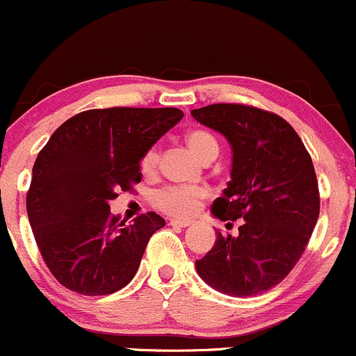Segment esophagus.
<instances>
[{
	"instance_id": "obj_1",
	"label": "esophagus",
	"mask_w": 356,
	"mask_h": 356,
	"mask_svg": "<svg viewBox=\"0 0 356 356\" xmlns=\"http://www.w3.org/2000/svg\"><path fill=\"white\" fill-rule=\"evenodd\" d=\"M170 225H174V227H189V225H191V220H181V218H172Z\"/></svg>"
}]
</instances>
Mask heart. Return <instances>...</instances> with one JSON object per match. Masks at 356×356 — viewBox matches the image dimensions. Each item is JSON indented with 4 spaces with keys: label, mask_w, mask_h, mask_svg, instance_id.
I'll return each instance as SVG.
<instances>
[{
    "label": "heart",
    "mask_w": 356,
    "mask_h": 356,
    "mask_svg": "<svg viewBox=\"0 0 356 356\" xmlns=\"http://www.w3.org/2000/svg\"><path fill=\"white\" fill-rule=\"evenodd\" d=\"M189 149L200 158L201 161L213 160L218 155V143L213 136L203 129H195L186 136ZM158 149L152 148L141 161V170L146 175L155 174L158 167ZM207 198V189L203 188H181V186H167L158 189L153 196V203L158 210L165 211L174 217H191L203 200Z\"/></svg>",
    "instance_id": "heart-1"
}]
</instances>
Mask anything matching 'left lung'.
I'll return each mask as SVG.
<instances>
[{
    "instance_id": "1",
    "label": "left lung",
    "mask_w": 356,
    "mask_h": 356,
    "mask_svg": "<svg viewBox=\"0 0 356 356\" xmlns=\"http://www.w3.org/2000/svg\"><path fill=\"white\" fill-rule=\"evenodd\" d=\"M232 148L231 181L211 204L220 220H245L239 234L217 232L196 272L229 296H254L277 286L308 245L318 211L314 163L300 136L279 115L238 103L191 110Z\"/></svg>"
}]
</instances>
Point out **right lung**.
<instances>
[{
    "label": "right lung",
    "mask_w": 356,
    "mask_h": 356,
    "mask_svg": "<svg viewBox=\"0 0 356 356\" xmlns=\"http://www.w3.org/2000/svg\"><path fill=\"white\" fill-rule=\"evenodd\" d=\"M184 117L177 108L88 110L63 122L32 168L27 215L56 281L103 296L132 281L149 238L165 225L155 211L125 224L110 201L141 182V160Z\"/></svg>",
    "instance_id": "obj_1"
}]
</instances>
